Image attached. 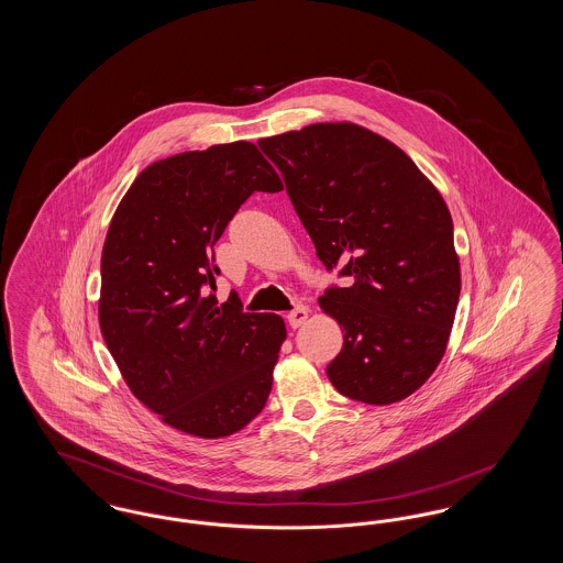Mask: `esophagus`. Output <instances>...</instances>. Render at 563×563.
<instances>
[{"mask_svg":"<svg viewBox=\"0 0 563 563\" xmlns=\"http://www.w3.org/2000/svg\"><path fill=\"white\" fill-rule=\"evenodd\" d=\"M306 319H308V308L306 306H295L294 310L287 314V321H289V324L294 327V329H297V327H301L303 322H306Z\"/></svg>","mask_w":563,"mask_h":563,"instance_id":"34e87169","label":"esophagus"}]
</instances>
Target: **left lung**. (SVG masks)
<instances>
[{
    "label": "left lung",
    "instance_id": "1",
    "mask_svg": "<svg viewBox=\"0 0 563 563\" xmlns=\"http://www.w3.org/2000/svg\"><path fill=\"white\" fill-rule=\"evenodd\" d=\"M257 143L283 173L319 260L352 278L319 299L344 333L327 365L331 384L369 405L407 399L441 363L460 297L443 196L401 147L352 122Z\"/></svg>",
    "mask_w": 563,
    "mask_h": 563
}]
</instances>
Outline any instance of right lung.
Returning <instances> with one entry per match:
<instances>
[{
  "instance_id": "obj_1",
  "label": "right lung",
  "mask_w": 563,
  "mask_h": 563,
  "mask_svg": "<svg viewBox=\"0 0 563 563\" xmlns=\"http://www.w3.org/2000/svg\"><path fill=\"white\" fill-rule=\"evenodd\" d=\"M249 141L143 168L120 200L101 255L99 327L131 393L173 429L221 439L268 401L287 338L278 314L217 306L214 242L253 191H280Z\"/></svg>"
}]
</instances>
